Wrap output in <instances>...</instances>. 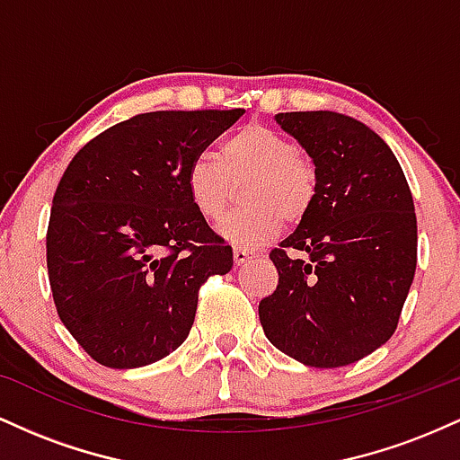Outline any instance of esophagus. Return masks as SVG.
<instances>
[{
    "mask_svg": "<svg viewBox=\"0 0 460 460\" xmlns=\"http://www.w3.org/2000/svg\"><path fill=\"white\" fill-rule=\"evenodd\" d=\"M255 257V252L246 251V248H234V261L235 266H244L246 261H251Z\"/></svg>",
    "mask_w": 460,
    "mask_h": 460,
    "instance_id": "esophagus-1",
    "label": "esophagus"
}]
</instances>
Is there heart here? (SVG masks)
Returning <instances> with one entry per match:
<instances>
[{
  "label": "heart",
  "instance_id": "b5f03b06",
  "mask_svg": "<svg viewBox=\"0 0 460 460\" xmlns=\"http://www.w3.org/2000/svg\"><path fill=\"white\" fill-rule=\"evenodd\" d=\"M244 209L229 214L218 234L240 248H257L281 234L285 218L300 223L318 197V172L285 136L251 123L220 146V160L200 153L186 168L190 203L208 220L225 214L244 183Z\"/></svg>",
  "mask_w": 460,
  "mask_h": 460
}]
</instances>
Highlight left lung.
<instances>
[{"label": "left lung", "mask_w": 460, "mask_h": 460, "mask_svg": "<svg viewBox=\"0 0 460 460\" xmlns=\"http://www.w3.org/2000/svg\"><path fill=\"white\" fill-rule=\"evenodd\" d=\"M309 153L318 197L274 248L272 296L260 303L272 346L311 367H341L381 348L398 326L417 266L409 183L381 136L337 112H281Z\"/></svg>", "instance_id": "obj_1"}]
</instances>
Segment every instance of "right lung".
Here are the masks:
<instances>
[{"instance_id":"add662e5","label":"right lung","mask_w":460,"mask_h":460,"mask_svg":"<svg viewBox=\"0 0 460 460\" xmlns=\"http://www.w3.org/2000/svg\"><path fill=\"white\" fill-rule=\"evenodd\" d=\"M244 110H160L84 145L58 183L47 270L62 324L105 367L155 363L183 344L199 288L234 266L186 190V168Z\"/></svg>"}]
</instances>
